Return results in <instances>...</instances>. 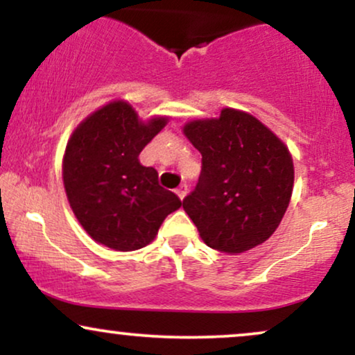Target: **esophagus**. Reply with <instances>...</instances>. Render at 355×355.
Listing matches in <instances>:
<instances>
[{"label":"esophagus","instance_id":"1","mask_svg":"<svg viewBox=\"0 0 355 355\" xmlns=\"http://www.w3.org/2000/svg\"><path fill=\"white\" fill-rule=\"evenodd\" d=\"M187 193H189V187H187V183H182V185L177 189V195L183 200Z\"/></svg>","mask_w":355,"mask_h":355}]
</instances>
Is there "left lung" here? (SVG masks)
Listing matches in <instances>:
<instances>
[{
    "mask_svg": "<svg viewBox=\"0 0 355 355\" xmlns=\"http://www.w3.org/2000/svg\"><path fill=\"white\" fill-rule=\"evenodd\" d=\"M202 153V172L185 209L207 245L227 254L254 248L274 234L294 187L288 150L267 126L239 110L183 128Z\"/></svg>",
    "mask_w": 355,
    "mask_h": 355,
    "instance_id": "obj_1",
    "label": "left lung"
}]
</instances>
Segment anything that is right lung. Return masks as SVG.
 I'll use <instances>...</instances> for the list:
<instances>
[{"mask_svg": "<svg viewBox=\"0 0 355 355\" xmlns=\"http://www.w3.org/2000/svg\"><path fill=\"white\" fill-rule=\"evenodd\" d=\"M123 101L100 108L73 132L63 158V183L73 214L88 235L113 250L148 245L168 214L182 207L138 155L164 128Z\"/></svg>", "mask_w": 355, "mask_h": 355, "instance_id": "add662e5", "label": "right lung"}]
</instances>
